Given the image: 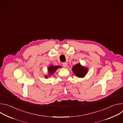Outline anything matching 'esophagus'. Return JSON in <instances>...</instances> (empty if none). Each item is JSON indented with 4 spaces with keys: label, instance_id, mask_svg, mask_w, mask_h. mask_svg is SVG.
I'll return each instance as SVG.
<instances>
[{
    "label": "esophagus",
    "instance_id": "1",
    "mask_svg": "<svg viewBox=\"0 0 123 123\" xmlns=\"http://www.w3.org/2000/svg\"><path fill=\"white\" fill-rule=\"evenodd\" d=\"M62 65H63V66L64 67H66L67 66V63H66V62H63V63H62Z\"/></svg>",
    "mask_w": 123,
    "mask_h": 123
}]
</instances>
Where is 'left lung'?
<instances>
[{"mask_svg": "<svg viewBox=\"0 0 123 123\" xmlns=\"http://www.w3.org/2000/svg\"><path fill=\"white\" fill-rule=\"evenodd\" d=\"M73 71L76 76L83 77L87 73V69L80 64H78L73 67Z\"/></svg>", "mask_w": 123, "mask_h": 123, "instance_id": "obj_1", "label": "left lung"}]
</instances>
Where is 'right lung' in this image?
Wrapping results in <instances>:
<instances>
[{
    "instance_id": "right-lung-1",
    "label": "right lung",
    "mask_w": 123,
    "mask_h": 123,
    "mask_svg": "<svg viewBox=\"0 0 123 123\" xmlns=\"http://www.w3.org/2000/svg\"><path fill=\"white\" fill-rule=\"evenodd\" d=\"M60 66H54V65H52L51 66H49L48 68V71L49 73L50 74L52 75V74H54V73L56 71L57 69L59 68H60ZM46 78H47V76H46Z\"/></svg>"
}]
</instances>
